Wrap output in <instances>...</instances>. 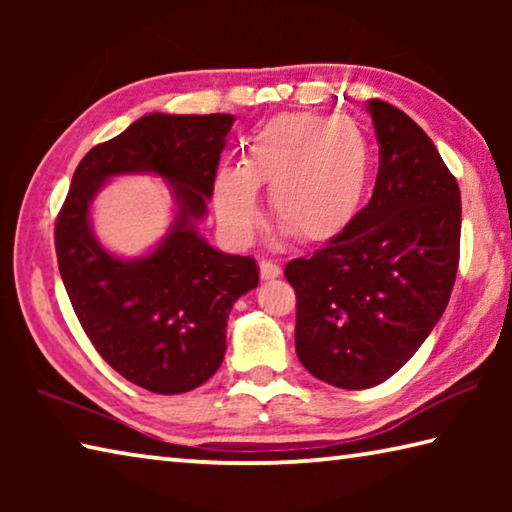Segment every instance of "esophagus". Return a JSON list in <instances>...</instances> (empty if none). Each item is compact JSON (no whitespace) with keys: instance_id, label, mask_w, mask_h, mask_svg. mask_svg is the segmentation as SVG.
Masks as SVG:
<instances>
[{"instance_id":"obj_1","label":"esophagus","mask_w":512,"mask_h":512,"mask_svg":"<svg viewBox=\"0 0 512 512\" xmlns=\"http://www.w3.org/2000/svg\"><path fill=\"white\" fill-rule=\"evenodd\" d=\"M280 273L282 268L271 262V259H262V262H259V275H262V280H275Z\"/></svg>"}]
</instances>
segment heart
<instances>
[{
	"label": "heart",
	"instance_id": "b5f03b06",
	"mask_svg": "<svg viewBox=\"0 0 512 512\" xmlns=\"http://www.w3.org/2000/svg\"><path fill=\"white\" fill-rule=\"evenodd\" d=\"M370 142L361 126L309 112L277 115L250 137L239 169L214 183L216 214L235 239L255 235L268 189L275 223L298 241H325L357 216L370 180Z\"/></svg>",
	"mask_w": 512,
	"mask_h": 512
}]
</instances>
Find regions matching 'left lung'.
Segmentation results:
<instances>
[{"mask_svg":"<svg viewBox=\"0 0 512 512\" xmlns=\"http://www.w3.org/2000/svg\"><path fill=\"white\" fill-rule=\"evenodd\" d=\"M379 171L368 205L314 255L291 259L296 352L345 391L395 375L449 302L461 257V192L427 133L391 103H368Z\"/></svg>","mask_w":512,"mask_h":512,"instance_id":"1","label":"left lung"}]
</instances>
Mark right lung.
Instances as JSON below:
<instances>
[{"instance_id":"right-lung-1","label":"right lung","mask_w":512,"mask_h":512,"mask_svg":"<svg viewBox=\"0 0 512 512\" xmlns=\"http://www.w3.org/2000/svg\"><path fill=\"white\" fill-rule=\"evenodd\" d=\"M232 115L137 119L79 162L56 219V257L69 302L110 368L151 393L194 391L221 368L235 300L257 287L253 257L225 255L198 235L214 194ZM151 170L174 183L179 216L151 256L124 263L106 254L87 221L102 180Z\"/></svg>"}]
</instances>
